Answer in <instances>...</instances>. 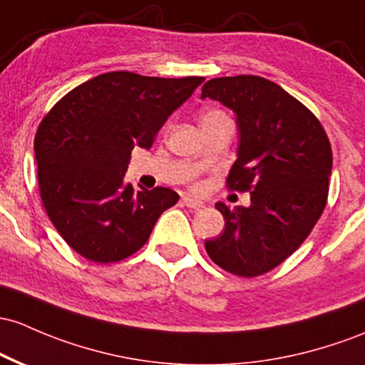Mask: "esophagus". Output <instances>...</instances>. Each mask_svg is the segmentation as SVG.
<instances>
[{
  "label": "esophagus",
  "instance_id": "obj_1",
  "mask_svg": "<svg viewBox=\"0 0 365 365\" xmlns=\"http://www.w3.org/2000/svg\"><path fill=\"white\" fill-rule=\"evenodd\" d=\"M183 204H185L187 207H190V210H199V207H202V202L197 201V199L190 197V195H185V197L182 199Z\"/></svg>",
  "mask_w": 365,
  "mask_h": 365
}]
</instances>
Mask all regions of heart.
I'll return each mask as SVG.
<instances>
[{
	"label": "heart",
	"instance_id": "1",
	"mask_svg": "<svg viewBox=\"0 0 365 365\" xmlns=\"http://www.w3.org/2000/svg\"><path fill=\"white\" fill-rule=\"evenodd\" d=\"M222 118H228V115L220 109H211V110L204 112V114H202V123L215 121V119H222ZM194 187H199V185H197V183H194Z\"/></svg>",
	"mask_w": 365,
	"mask_h": 365
}]
</instances>
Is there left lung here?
Returning <instances> with one entry per match:
<instances>
[{
	"label": "left lung",
	"instance_id": "left-lung-1",
	"mask_svg": "<svg viewBox=\"0 0 365 365\" xmlns=\"http://www.w3.org/2000/svg\"><path fill=\"white\" fill-rule=\"evenodd\" d=\"M206 97L237 114L241 143L227 187L250 192L251 206L216 204L225 228L204 246L225 272L258 277L289 258L319 222L329 194V138L314 112L259 76L210 79Z\"/></svg>",
	"mask_w": 365,
	"mask_h": 365
}]
</instances>
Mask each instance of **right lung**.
Here are the masks:
<instances>
[{
	"label": "right lung",
	"instance_id": "obj_1",
	"mask_svg": "<svg viewBox=\"0 0 365 365\" xmlns=\"http://www.w3.org/2000/svg\"><path fill=\"white\" fill-rule=\"evenodd\" d=\"M204 81L114 71L76 86L51 107L34 137L39 195L76 253L115 263L137 253L180 195L124 183L135 145L150 149L166 119Z\"/></svg>",
	"mask_w": 365,
	"mask_h": 365
}]
</instances>
